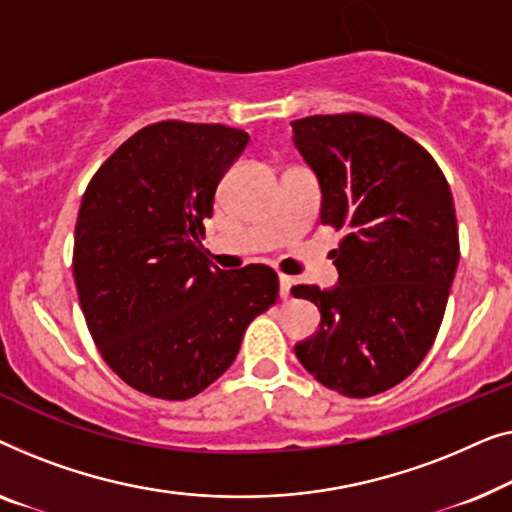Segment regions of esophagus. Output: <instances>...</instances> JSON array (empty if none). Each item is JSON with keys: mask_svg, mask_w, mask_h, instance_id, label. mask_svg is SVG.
I'll use <instances>...</instances> for the list:
<instances>
[{"mask_svg": "<svg viewBox=\"0 0 512 512\" xmlns=\"http://www.w3.org/2000/svg\"><path fill=\"white\" fill-rule=\"evenodd\" d=\"M278 283H280V297H283V299L290 297V290H292V278H290V276H283V273H280V276H278Z\"/></svg>", "mask_w": 512, "mask_h": 512, "instance_id": "34e87169", "label": "esophagus"}]
</instances>
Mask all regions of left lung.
Here are the masks:
<instances>
[{
    "label": "left lung",
    "mask_w": 512,
    "mask_h": 512,
    "mask_svg": "<svg viewBox=\"0 0 512 512\" xmlns=\"http://www.w3.org/2000/svg\"><path fill=\"white\" fill-rule=\"evenodd\" d=\"M292 134L320 183L322 225L343 232L338 283L292 287L322 318L294 352L329 390L373 397L417 369L441 327L459 264L455 201L434 157L373 115H311Z\"/></svg>",
    "instance_id": "left-lung-1"
}]
</instances>
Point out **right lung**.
<instances>
[{
    "label": "right lung",
    "mask_w": 512,
    "mask_h": 512,
    "mask_svg": "<svg viewBox=\"0 0 512 512\" xmlns=\"http://www.w3.org/2000/svg\"><path fill=\"white\" fill-rule=\"evenodd\" d=\"M246 146L243 129L155 122L83 194L74 280L85 322L104 362L148 397H197L278 299L269 266L222 271L201 246L218 183Z\"/></svg>",
    "instance_id": "add662e5"
}]
</instances>
